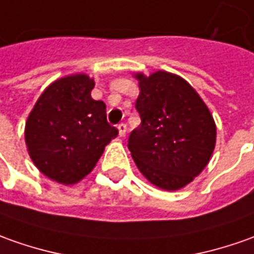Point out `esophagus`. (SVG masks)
I'll return each mask as SVG.
<instances>
[{
  "mask_svg": "<svg viewBox=\"0 0 254 254\" xmlns=\"http://www.w3.org/2000/svg\"><path fill=\"white\" fill-rule=\"evenodd\" d=\"M118 132H120L121 137L125 136V133H127V125H125V124H120V125H118Z\"/></svg>",
  "mask_w": 254,
  "mask_h": 254,
  "instance_id": "obj_1",
  "label": "esophagus"
}]
</instances>
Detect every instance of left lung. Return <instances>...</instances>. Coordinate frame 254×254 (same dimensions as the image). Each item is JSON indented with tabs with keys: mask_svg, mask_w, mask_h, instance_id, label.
I'll list each match as a JSON object with an SVG mask.
<instances>
[{
	"mask_svg": "<svg viewBox=\"0 0 254 254\" xmlns=\"http://www.w3.org/2000/svg\"><path fill=\"white\" fill-rule=\"evenodd\" d=\"M136 110L141 124L127 147L143 177L160 189L179 190L207 167L217 137L215 122L197 91L184 77L137 72Z\"/></svg>",
	"mask_w": 254,
	"mask_h": 254,
	"instance_id": "1",
	"label": "left lung"
}]
</instances>
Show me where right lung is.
Listing matches in <instances>:
<instances>
[{"mask_svg": "<svg viewBox=\"0 0 254 254\" xmlns=\"http://www.w3.org/2000/svg\"><path fill=\"white\" fill-rule=\"evenodd\" d=\"M94 79L75 73L57 79L41 93L27 117L25 141L37 170L62 185L89 175L117 137L103 101L91 98Z\"/></svg>", "mask_w": 254, "mask_h": 254, "instance_id": "right-lung-1", "label": "right lung"}]
</instances>
